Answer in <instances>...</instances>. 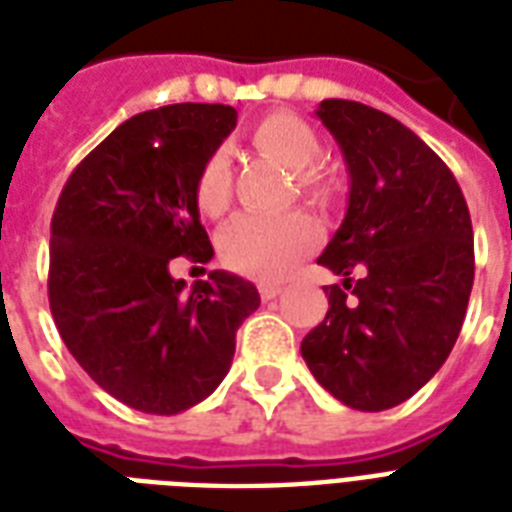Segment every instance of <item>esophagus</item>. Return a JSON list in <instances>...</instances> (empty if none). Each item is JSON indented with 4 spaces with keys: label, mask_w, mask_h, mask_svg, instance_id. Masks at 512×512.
<instances>
[{
    "label": "esophagus",
    "mask_w": 512,
    "mask_h": 512,
    "mask_svg": "<svg viewBox=\"0 0 512 512\" xmlns=\"http://www.w3.org/2000/svg\"><path fill=\"white\" fill-rule=\"evenodd\" d=\"M257 289H260V297H263V300H273V297L281 292V284H260Z\"/></svg>",
    "instance_id": "obj_1"
}]
</instances>
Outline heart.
<instances>
[{
	"mask_svg": "<svg viewBox=\"0 0 512 512\" xmlns=\"http://www.w3.org/2000/svg\"><path fill=\"white\" fill-rule=\"evenodd\" d=\"M249 140L260 154L297 172V185L305 196L327 201L332 183L324 172L311 167L321 156V138L311 124L287 111H271L257 119ZM196 207L209 217H220L231 204V154L215 148L199 164L193 180ZM319 244V228L305 215L257 217L241 215L220 233V257L236 273L249 279H281Z\"/></svg>",
	"mask_w": 512,
	"mask_h": 512,
	"instance_id": "b5f03b06",
	"label": "heart"
}]
</instances>
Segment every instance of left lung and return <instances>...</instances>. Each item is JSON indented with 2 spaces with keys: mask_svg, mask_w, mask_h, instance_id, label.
Masks as SVG:
<instances>
[{
  "mask_svg": "<svg viewBox=\"0 0 512 512\" xmlns=\"http://www.w3.org/2000/svg\"><path fill=\"white\" fill-rule=\"evenodd\" d=\"M316 116L340 143L350 196L319 257L342 287H327V316L300 350L337 401L382 412L414 396L452 353L476 271L473 225L452 170L409 127L340 98Z\"/></svg>",
  "mask_w": 512,
  "mask_h": 512,
  "instance_id": "obj_1",
  "label": "left lung"
}]
</instances>
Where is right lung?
<instances>
[{
    "label": "right lung",
    "instance_id": "right-lung-1",
    "mask_svg": "<svg viewBox=\"0 0 512 512\" xmlns=\"http://www.w3.org/2000/svg\"><path fill=\"white\" fill-rule=\"evenodd\" d=\"M236 108L175 103L132 116L92 148L50 225V311L84 372L146 414L191 409L223 382L255 284L225 271L185 289L175 257L212 260L193 180Z\"/></svg>",
    "mask_w": 512,
    "mask_h": 512
}]
</instances>
